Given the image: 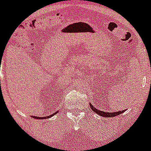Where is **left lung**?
Returning a JSON list of instances; mask_svg holds the SVG:
<instances>
[{"label":"left lung","instance_id":"obj_1","mask_svg":"<svg viewBox=\"0 0 151 151\" xmlns=\"http://www.w3.org/2000/svg\"><path fill=\"white\" fill-rule=\"evenodd\" d=\"M90 107H91V109L92 111H94L96 114L100 115L101 116H104V117H114V116H118V115L121 114H122V113L125 111V110H123V111H116V112L114 111V112L110 113V112H105V111H99V110H98L97 108L93 107V105L91 103H90Z\"/></svg>","mask_w":151,"mask_h":151}]
</instances>
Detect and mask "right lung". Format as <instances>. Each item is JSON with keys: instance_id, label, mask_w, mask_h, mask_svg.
Wrapping results in <instances>:
<instances>
[{"instance_id": "right-lung-1", "label": "right lung", "mask_w": 151, "mask_h": 151, "mask_svg": "<svg viewBox=\"0 0 151 151\" xmlns=\"http://www.w3.org/2000/svg\"><path fill=\"white\" fill-rule=\"evenodd\" d=\"M58 111H56L55 113H54V114H52V115H50V116H45V117H39V116H32V117L35 118V119H49V118L52 117V116H53L54 115H55L56 114H58Z\"/></svg>"}]
</instances>
